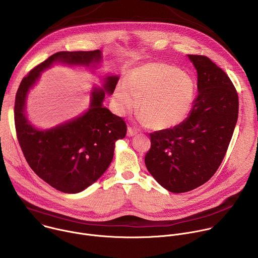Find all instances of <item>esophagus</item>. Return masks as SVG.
<instances>
[{"mask_svg": "<svg viewBox=\"0 0 258 258\" xmlns=\"http://www.w3.org/2000/svg\"><path fill=\"white\" fill-rule=\"evenodd\" d=\"M137 134H138V132H137L135 128H133V127H131V126L127 127V136H128V137H134V136H136Z\"/></svg>", "mask_w": 258, "mask_h": 258, "instance_id": "1", "label": "esophagus"}]
</instances>
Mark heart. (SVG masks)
<instances>
[{"label": "heart", "mask_w": 258, "mask_h": 258, "mask_svg": "<svg viewBox=\"0 0 258 258\" xmlns=\"http://www.w3.org/2000/svg\"><path fill=\"white\" fill-rule=\"evenodd\" d=\"M194 98V84L186 73L163 64L135 69L113 96L115 108L125 113L137 107L143 122L153 130L173 127L185 119Z\"/></svg>", "instance_id": "heart-1"}]
</instances>
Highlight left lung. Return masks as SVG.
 I'll return each mask as SVG.
<instances>
[{
    "instance_id": "1",
    "label": "left lung",
    "mask_w": 258,
    "mask_h": 258,
    "mask_svg": "<svg viewBox=\"0 0 258 258\" xmlns=\"http://www.w3.org/2000/svg\"><path fill=\"white\" fill-rule=\"evenodd\" d=\"M198 73V95L189 116L172 128L150 134L147 169L172 193L192 191L216 172L230 145L239 112L227 73L203 55H188Z\"/></svg>"
}]
</instances>
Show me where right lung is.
Here are the masks:
<instances>
[{
    "label": "right lung",
    "mask_w": 258,
    "mask_h": 258,
    "mask_svg": "<svg viewBox=\"0 0 258 258\" xmlns=\"http://www.w3.org/2000/svg\"><path fill=\"white\" fill-rule=\"evenodd\" d=\"M101 59V52H58L33 67L16 93L14 121L16 136L31 169L50 186L64 193H79L95 182L111 163L115 142L126 135L123 118L103 107V89H95L89 111L49 131H38L25 117L26 94L55 61L88 65ZM118 77H108L105 90L112 94Z\"/></svg>",
    "instance_id": "obj_1"
}]
</instances>
